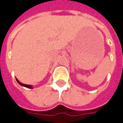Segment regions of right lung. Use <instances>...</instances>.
Here are the masks:
<instances>
[{
    "label": "right lung",
    "instance_id": "obj_1",
    "mask_svg": "<svg viewBox=\"0 0 123 123\" xmlns=\"http://www.w3.org/2000/svg\"><path fill=\"white\" fill-rule=\"evenodd\" d=\"M16 81H17V82L20 85H21V86H25V87H28V88H31V86H29V85H26V84H23V83H20L18 79H16Z\"/></svg>",
    "mask_w": 123,
    "mask_h": 123
}]
</instances>
